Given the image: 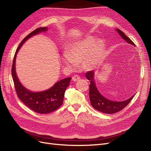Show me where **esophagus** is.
Masks as SVG:
<instances>
[{
	"label": "esophagus",
	"mask_w": 151,
	"mask_h": 151,
	"mask_svg": "<svg viewBox=\"0 0 151 151\" xmlns=\"http://www.w3.org/2000/svg\"><path fill=\"white\" fill-rule=\"evenodd\" d=\"M72 79L73 82H76V81H78L79 79H80V77L78 76H77V75H75V76L72 77Z\"/></svg>",
	"instance_id": "1"
}]
</instances>
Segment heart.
Returning a JSON list of instances; mask_svg holds the SVG:
<instances>
[{"mask_svg":"<svg viewBox=\"0 0 151 151\" xmlns=\"http://www.w3.org/2000/svg\"><path fill=\"white\" fill-rule=\"evenodd\" d=\"M93 37H88L74 44L68 53L62 55V61L67 67H76L77 63L84 61V65L93 68L103 58L105 47L104 42Z\"/></svg>","mask_w":151,"mask_h":151,"instance_id":"obj_1","label":"heart"}]
</instances>
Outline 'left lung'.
Masks as SVG:
<instances>
[{"label":"left lung","mask_w":151,"mask_h":151,"mask_svg":"<svg viewBox=\"0 0 151 151\" xmlns=\"http://www.w3.org/2000/svg\"><path fill=\"white\" fill-rule=\"evenodd\" d=\"M116 31L120 36V37L124 40L127 43L134 45L135 44L132 41L124 34L119 29H115ZM94 71H89L86 74V78L90 81L89 85V99L91 104L93 107L96 110L107 114H112L120 111L129 104L134 97L135 94L130 98L122 101H115L108 99L99 93L94 81Z\"/></svg>","instance_id":"left-lung-1"}]
</instances>
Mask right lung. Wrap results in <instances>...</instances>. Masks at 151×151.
Segmentation results:
<instances>
[{"instance_id": "add662e5", "label": "right lung", "mask_w": 151, "mask_h": 151, "mask_svg": "<svg viewBox=\"0 0 151 151\" xmlns=\"http://www.w3.org/2000/svg\"><path fill=\"white\" fill-rule=\"evenodd\" d=\"M47 30V27L39 28L31 32L24 38L16 50L12 67V76L18 98L32 110L41 114L52 113L61 106L63 103L65 90L69 85L72 78L67 77L59 81L47 90L33 92L26 88L18 79L16 72V59L18 52L26 41L32 36L42 32H46Z\"/></svg>"}]
</instances>
